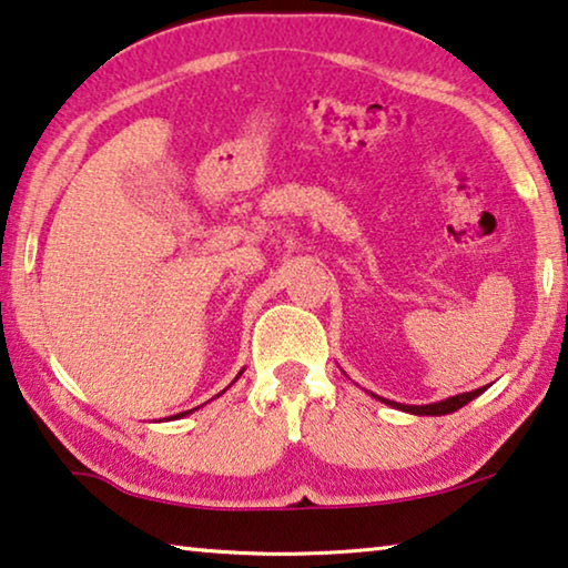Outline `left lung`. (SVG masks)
I'll list each match as a JSON object with an SVG mask.
<instances>
[{
  "label": "left lung",
  "mask_w": 568,
  "mask_h": 568,
  "mask_svg": "<svg viewBox=\"0 0 568 568\" xmlns=\"http://www.w3.org/2000/svg\"><path fill=\"white\" fill-rule=\"evenodd\" d=\"M485 393V387H479V390H471V393H462V395H454V397H446L442 403H430V405H403V403H393V400H385V397H377V400H383L387 405H393V408H400L405 413H413V416H446V413H454L467 405L474 397Z\"/></svg>",
  "instance_id": "obj_1"
}]
</instances>
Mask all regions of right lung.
I'll return each instance as SVG.
<instances>
[{
    "instance_id": "obj_1",
    "label": "right lung",
    "mask_w": 568,
    "mask_h": 568,
    "mask_svg": "<svg viewBox=\"0 0 568 568\" xmlns=\"http://www.w3.org/2000/svg\"><path fill=\"white\" fill-rule=\"evenodd\" d=\"M240 375H242V372H240ZM240 375H236V377H240ZM236 377H234V379H236ZM189 413H191V410H185V413H178V416H171V418H183V416H189Z\"/></svg>"
}]
</instances>
